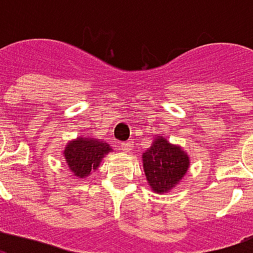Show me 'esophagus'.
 Returning a JSON list of instances; mask_svg holds the SVG:
<instances>
[{"label":"esophagus","instance_id":"obj_1","mask_svg":"<svg viewBox=\"0 0 253 253\" xmlns=\"http://www.w3.org/2000/svg\"><path fill=\"white\" fill-rule=\"evenodd\" d=\"M132 142L128 141V142H125V143H122L121 145V150L125 151V153H130V151L132 150Z\"/></svg>","mask_w":253,"mask_h":253}]
</instances>
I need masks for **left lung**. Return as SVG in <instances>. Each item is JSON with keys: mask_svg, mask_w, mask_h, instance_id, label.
<instances>
[{"mask_svg": "<svg viewBox=\"0 0 253 253\" xmlns=\"http://www.w3.org/2000/svg\"><path fill=\"white\" fill-rule=\"evenodd\" d=\"M142 166L151 190L165 194L182 181L190 168V158L181 146L170 143L158 134L151 142L150 149L142 154Z\"/></svg>", "mask_w": 253, "mask_h": 253, "instance_id": "8db88e82", "label": "left lung"}]
</instances>
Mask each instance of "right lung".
Returning <instances> with one entry per match:
<instances>
[{"mask_svg":"<svg viewBox=\"0 0 253 253\" xmlns=\"http://www.w3.org/2000/svg\"><path fill=\"white\" fill-rule=\"evenodd\" d=\"M111 151V146L103 139L78 136L67 143L63 150V158L76 178H85L98 169L103 158Z\"/></svg>","mask_w":253,"mask_h":253,"instance_id":"right-lung-1","label":"right lung"}]
</instances>
